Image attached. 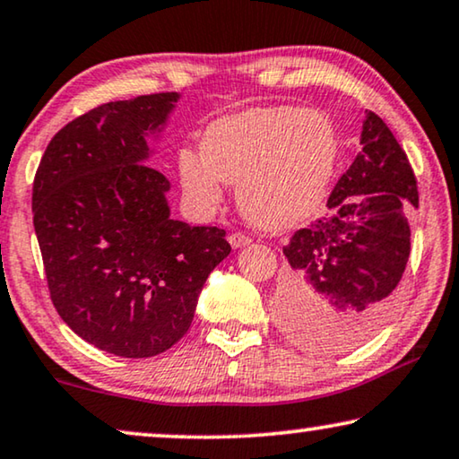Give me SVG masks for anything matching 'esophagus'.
Segmentation results:
<instances>
[{
  "mask_svg": "<svg viewBox=\"0 0 459 459\" xmlns=\"http://www.w3.org/2000/svg\"><path fill=\"white\" fill-rule=\"evenodd\" d=\"M229 243L235 249H241V247H245V245L251 243V238L247 235H243V232H232V235H229Z\"/></svg>",
  "mask_w": 459,
  "mask_h": 459,
  "instance_id": "esophagus-1",
  "label": "esophagus"
}]
</instances>
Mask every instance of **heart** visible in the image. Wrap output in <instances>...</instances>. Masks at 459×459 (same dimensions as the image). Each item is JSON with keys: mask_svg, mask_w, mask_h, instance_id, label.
I'll list each match as a JSON object with an SVG mask.
<instances>
[{"mask_svg": "<svg viewBox=\"0 0 459 459\" xmlns=\"http://www.w3.org/2000/svg\"><path fill=\"white\" fill-rule=\"evenodd\" d=\"M199 153L178 156L180 185L197 208L214 210L222 183H237V204L264 230L291 229L314 214L339 156L334 122L318 109L254 108L205 128Z\"/></svg>", "mask_w": 459, "mask_h": 459, "instance_id": "b5f03b06", "label": "heart"}]
</instances>
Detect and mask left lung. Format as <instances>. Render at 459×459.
Masks as SVG:
<instances>
[{"mask_svg": "<svg viewBox=\"0 0 459 459\" xmlns=\"http://www.w3.org/2000/svg\"><path fill=\"white\" fill-rule=\"evenodd\" d=\"M361 150L328 197V214L291 237L279 295L289 339L320 353L364 343L395 307L410 257L408 212L418 186L389 126L366 112Z\"/></svg>", "mask_w": 459, "mask_h": 459, "instance_id": "8db88e82", "label": "left lung"}]
</instances>
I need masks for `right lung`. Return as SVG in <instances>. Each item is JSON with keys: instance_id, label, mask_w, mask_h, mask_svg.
<instances>
[{"instance_id": "1", "label": "right lung", "mask_w": 459, "mask_h": 459, "mask_svg": "<svg viewBox=\"0 0 459 459\" xmlns=\"http://www.w3.org/2000/svg\"><path fill=\"white\" fill-rule=\"evenodd\" d=\"M178 93L109 101L49 141L33 222L51 301L101 351L152 358L189 331L212 270L230 254L218 227L172 221L170 183L147 166Z\"/></svg>"}]
</instances>
